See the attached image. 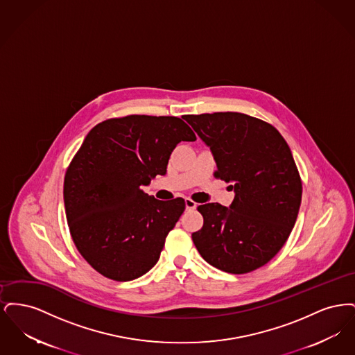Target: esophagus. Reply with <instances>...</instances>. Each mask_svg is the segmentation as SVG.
Returning <instances> with one entry per match:
<instances>
[{
	"label": "esophagus",
	"instance_id": "obj_1",
	"mask_svg": "<svg viewBox=\"0 0 355 355\" xmlns=\"http://www.w3.org/2000/svg\"><path fill=\"white\" fill-rule=\"evenodd\" d=\"M185 206L186 210H194L197 207V203L194 202L193 200H190V198H186Z\"/></svg>",
	"mask_w": 355,
	"mask_h": 355
}]
</instances>
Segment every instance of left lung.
Returning <instances> with one entry per match:
<instances>
[{
  "label": "left lung",
  "instance_id": "8db88e82",
  "mask_svg": "<svg viewBox=\"0 0 355 355\" xmlns=\"http://www.w3.org/2000/svg\"><path fill=\"white\" fill-rule=\"evenodd\" d=\"M210 148L217 170L236 196L230 207L205 203L201 230L191 234L203 259L232 274L266 265L290 236L302 182L285 138L270 123L226 112L185 116Z\"/></svg>",
  "mask_w": 355,
  "mask_h": 355
}]
</instances>
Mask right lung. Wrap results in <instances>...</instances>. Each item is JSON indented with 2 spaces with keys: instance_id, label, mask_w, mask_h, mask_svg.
I'll return each mask as SVG.
<instances>
[{
  "instance_id": "obj_1",
  "label": "right lung",
  "mask_w": 355,
  "mask_h": 355,
  "mask_svg": "<svg viewBox=\"0 0 355 355\" xmlns=\"http://www.w3.org/2000/svg\"><path fill=\"white\" fill-rule=\"evenodd\" d=\"M197 137L178 117L106 119L86 135L64 181L69 230L86 262L106 278L132 281L152 269L185 201L146 194L170 154Z\"/></svg>"
}]
</instances>
